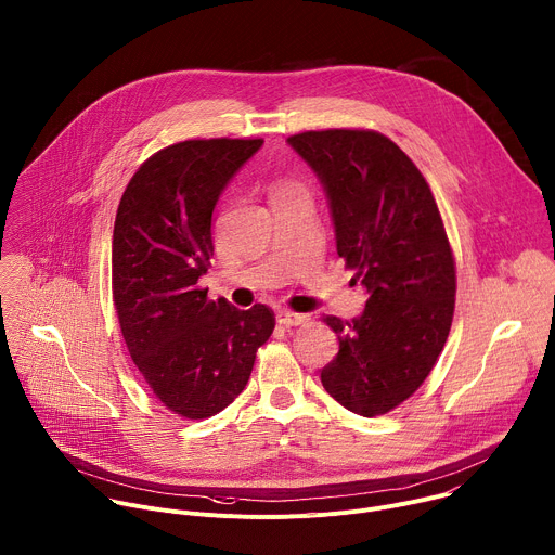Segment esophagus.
I'll list each match as a JSON object with an SVG mask.
<instances>
[{"instance_id":"34e87169","label":"esophagus","mask_w":555,"mask_h":555,"mask_svg":"<svg viewBox=\"0 0 555 555\" xmlns=\"http://www.w3.org/2000/svg\"><path fill=\"white\" fill-rule=\"evenodd\" d=\"M276 321L285 327H298V325H305L309 319L305 313H294L289 309H279L276 311Z\"/></svg>"}]
</instances>
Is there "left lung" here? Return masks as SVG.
Here are the masks:
<instances>
[{"label":"left lung","instance_id":"left-lung-1","mask_svg":"<svg viewBox=\"0 0 555 555\" xmlns=\"http://www.w3.org/2000/svg\"><path fill=\"white\" fill-rule=\"evenodd\" d=\"M319 178L336 250L366 294L349 323L327 315L340 349L321 382L347 411L400 406L439 358L454 311V261L437 202L411 157L375 131L327 129L287 138Z\"/></svg>","mask_w":555,"mask_h":555}]
</instances>
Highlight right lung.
<instances>
[{"instance_id": "add662e5", "label": "right lung", "mask_w": 555, "mask_h": 555, "mask_svg": "<svg viewBox=\"0 0 555 555\" xmlns=\"http://www.w3.org/2000/svg\"><path fill=\"white\" fill-rule=\"evenodd\" d=\"M263 140H184L151 155L127 184L112 242L114 302L131 360L173 413L223 411L274 330L266 305L208 300L212 212Z\"/></svg>"}]
</instances>
